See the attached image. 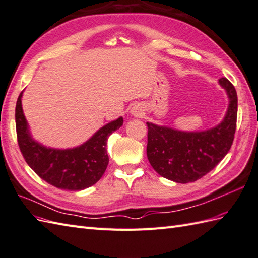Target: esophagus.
Returning a JSON list of instances; mask_svg holds the SVG:
<instances>
[{
  "mask_svg": "<svg viewBox=\"0 0 258 258\" xmlns=\"http://www.w3.org/2000/svg\"><path fill=\"white\" fill-rule=\"evenodd\" d=\"M142 107H140V105H134V107L131 108V115L133 116H140L142 115Z\"/></svg>",
  "mask_w": 258,
  "mask_h": 258,
  "instance_id": "esophagus-1",
  "label": "esophagus"
}]
</instances>
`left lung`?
Segmentation results:
<instances>
[{
    "mask_svg": "<svg viewBox=\"0 0 258 258\" xmlns=\"http://www.w3.org/2000/svg\"><path fill=\"white\" fill-rule=\"evenodd\" d=\"M219 84L228 94L229 107L215 128L187 133L147 122L148 160L162 177L180 184L196 181L229 152L236 129L237 95L228 79L221 78Z\"/></svg>",
    "mask_w": 258,
    "mask_h": 258,
    "instance_id": "left-lung-1",
    "label": "left lung"
}]
</instances>
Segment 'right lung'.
Listing matches in <instances>:
<instances>
[{"mask_svg": "<svg viewBox=\"0 0 258 258\" xmlns=\"http://www.w3.org/2000/svg\"><path fill=\"white\" fill-rule=\"evenodd\" d=\"M23 92L16 102L15 122L17 142L29 167L46 180L60 189L82 190L91 187L103 176L107 168L108 137L123 123L122 117L100 128L85 143L73 149H51L35 141L22 107Z\"/></svg>", "mask_w": 258, "mask_h": 258, "instance_id": "add662e5", "label": "right lung"}]
</instances>
